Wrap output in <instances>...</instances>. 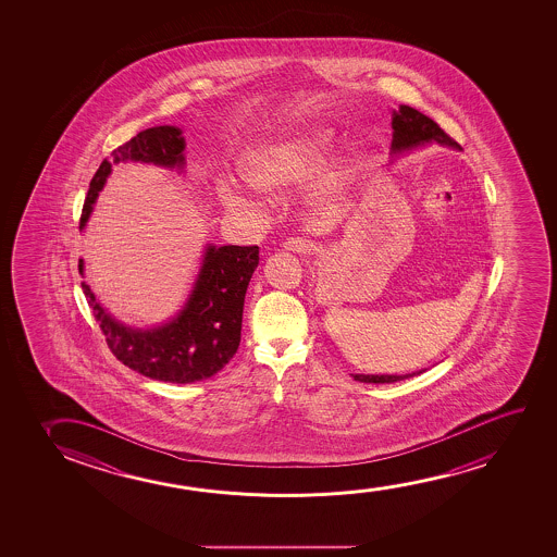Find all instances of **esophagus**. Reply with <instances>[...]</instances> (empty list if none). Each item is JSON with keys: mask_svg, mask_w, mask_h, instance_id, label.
<instances>
[{"mask_svg": "<svg viewBox=\"0 0 557 557\" xmlns=\"http://www.w3.org/2000/svg\"><path fill=\"white\" fill-rule=\"evenodd\" d=\"M283 249H285V251L302 255V252H312L313 249H315V245H313L312 242H308V239H302V237H289V239L283 244Z\"/></svg>", "mask_w": 557, "mask_h": 557, "instance_id": "obj_1", "label": "esophagus"}]
</instances>
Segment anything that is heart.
<instances>
[{
	"label": "heart",
	"instance_id": "heart-1",
	"mask_svg": "<svg viewBox=\"0 0 557 557\" xmlns=\"http://www.w3.org/2000/svg\"><path fill=\"white\" fill-rule=\"evenodd\" d=\"M329 143V131L312 127L247 148L237 160V173L245 183L262 191H280L302 183L318 168ZM346 168L333 161L315 181V196L331 199L343 190ZM219 196L230 207H245L247 199L228 183L219 186Z\"/></svg>",
	"mask_w": 557,
	"mask_h": 557
}]
</instances>
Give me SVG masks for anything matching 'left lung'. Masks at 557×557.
Listing matches in <instances>:
<instances>
[{
	"mask_svg": "<svg viewBox=\"0 0 557 557\" xmlns=\"http://www.w3.org/2000/svg\"><path fill=\"white\" fill-rule=\"evenodd\" d=\"M392 153H401L405 150H412L417 146H424L428 143L460 148L455 138H450L437 123L422 114L419 110L401 104L399 110L392 114ZM422 373V371H419ZM351 374L354 381L369 382V384H389V382L404 381L412 374Z\"/></svg>",
	"mask_w": 557,
	"mask_h": 557,
	"instance_id": "obj_1",
	"label": "left lung"
}]
</instances>
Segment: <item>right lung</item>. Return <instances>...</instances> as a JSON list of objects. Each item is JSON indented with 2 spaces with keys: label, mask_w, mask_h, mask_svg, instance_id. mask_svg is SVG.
I'll return each instance as SVG.
<instances>
[{
  "label": "right lung",
  "mask_w": 557,
  "mask_h": 557,
  "mask_svg": "<svg viewBox=\"0 0 557 557\" xmlns=\"http://www.w3.org/2000/svg\"><path fill=\"white\" fill-rule=\"evenodd\" d=\"M184 148L183 131L173 125L140 131L137 137L117 146L112 160L102 161L92 176L79 230L89 221L92 206L114 163L143 161L181 169L184 168ZM257 267V245H209L183 310L169 323L153 329L123 325L100 306L87 283L82 282V289L102 335L107 336L108 348L123 366L153 381L188 384L213 376L234 358L242 341L245 293ZM77 268L79 274H84V260L79 259Z\"/></svg>",
  "instance_id": "right-lung-1"
}]
</instances>
